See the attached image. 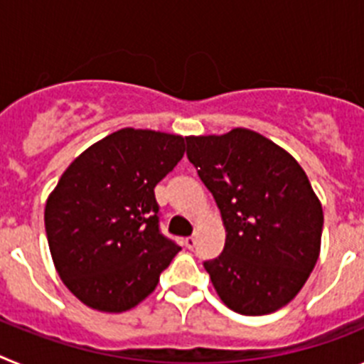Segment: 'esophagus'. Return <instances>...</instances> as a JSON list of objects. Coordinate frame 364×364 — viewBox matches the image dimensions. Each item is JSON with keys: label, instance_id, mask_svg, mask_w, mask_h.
I'll use <instances>...</instances> for the list:
<instances>
[{"label": "esophagus", "instance_id": "esophagus-1", "mask_svg": "<svg viewBox=\"0 0 364 364\" xmlns=\"http://www.w3.org/2000/svg\"><path fill=\"white\" fill-rule=\"evenodd\" d=\"M184 246L188 247V250H193V247L197 246V239H195V237H186Z\"/></svg>", "mask_w": 364, "mask_h": 364}]
</instances>
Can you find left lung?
Returning a JSON list of instances; mask_svg holds the SVG:
<instances>
[{
    "instance_id": "obj_1",
    "label": "left lung",
    "mask_w": 364,
    "mask_h": 364,
    "mask_svg": "<svg viewBox=\"0 0 364 364\" xmlns=\"http://www.w3.org/2000/svg\"><path fill=\"white\" fill-rule=\"evenodd\" d=\"M186 142L226 228L224 252L204 262L218 297L242 315L277 311L319 259L323 208L306 173L277 144L242 127Z\"/></svg>"
}]
</instances>
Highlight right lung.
Instances as JSON below:
<instances>
[{
    "instance_id": "add662e5",
    "label": "right lung",
    "mask_w": 364,
    "mask_h": 364,
    "mask_svg": "<svg viewBox=\"0 0 364 364\" xmlns=\"http://www.w3.org/2000/svg\"><path fill=\"white\" fill-rule=\"evenodd\" d=\"M184 142L178 134L125 127L83 151L47 198L54 266L89 308H134L180 252L160 233L154 186L184 156Z\"/></svg>"
}]
</instances>
